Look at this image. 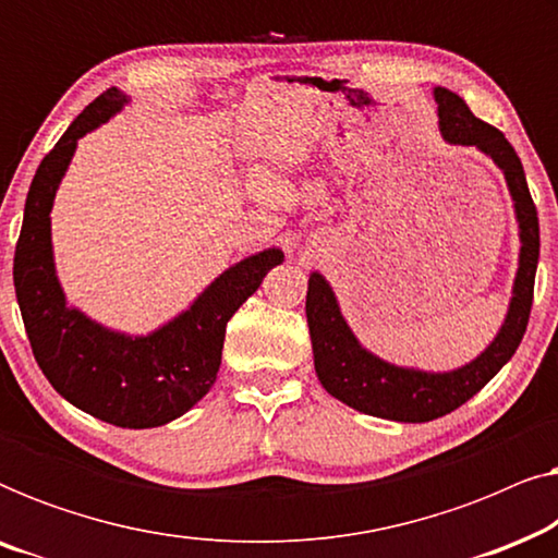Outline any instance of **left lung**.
I'll return each instance as SVG.
<instances>
[{
	"label": "left lung",
	"mask_w": 558,
	"mask_h": 558,
	"mask_svg": "<svg viewBox=\"0 0 558 558\" xmlns=\"http://www.w3.org/2000/svg\"><path fill=\"white\" fill-rule=\"evenodd\" d=\"M434 101H437L439 132L445 142L457 147H475L490 157L506 178L513 201L521 254H518L513 296L498 335L475 361L464 363L462 368L432 373L393 365L365 350L342 317L332 287L319 271L310 274L307 307H304L315 371L325 391L348 403L350 409L403 424L432 422L460 409L513 357L529 325L541 246L536 205L531 201L521 159L510 142L498 129L477 119L470 106L449 88H434Z\"/></svg>",
	"instance_id": "left-lung-1"
}]
</instances>
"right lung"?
I'll list each match as a JSON object with an SVG mask.
<instances>
[{"mask_svg":"<svg viewBox=\"0 0 558 558\" xmlns=\"http://www.w3.org/2000/svg\"><path fill=\"white\" fill-rule=\"evenodd\" d=\"M129 104L119 88L88 104L37 167L14 248V292L35 361L52 388L75 409L124 429H149L195 407L216 384L226 325L284 262L264 248L226 269L197 300L149 335L104 327L68 304L56 274L50 210L81 136Z\"/></svg>","mask_w":558,"mask_h":558,"instance_id":"1","label":"right lung"}]
</instances>
